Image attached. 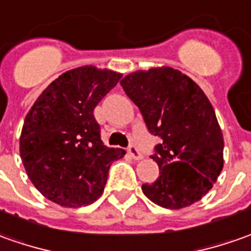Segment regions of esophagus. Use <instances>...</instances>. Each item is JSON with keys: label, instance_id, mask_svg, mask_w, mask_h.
I'll use <instances>...</instances> for the list:
<instances>
[{"label": "esophagus", "instance_id": "34e87169", "mask_svg": "<svg viewBox=\"0 0 251 251\" xmlns=\"http://www.w3.org/2000/svg\"><path fill=\"white\" fill-rule=\"evenodd\" d=\"M128 154L134 159V160H141V159H144V156H142V153L138 151V148L135 146H129L128 148Z\"/></svg>", "mask_w": 251, "mask_h": 251}]
</instances>
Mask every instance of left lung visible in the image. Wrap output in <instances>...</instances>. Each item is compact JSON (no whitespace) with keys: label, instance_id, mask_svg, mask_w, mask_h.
<instances>
[{"label":"left lung","instance_id":"left-lung-1","mask_svg":"<svg viewBox=\"0 0 251 251\" xmlns=\"http://www.w3.org/2000/svg\"><path fill=\"white\" fill-rule=\"evenodd\" d=\"M148 129L163 142L152 159L160 176L142 192L171 210L199 201L224 167V138L214 107L191 77L169 66L137 70L122 81Z\"/></svg>","mask_w":251,"mask_h":251}]
</instances>
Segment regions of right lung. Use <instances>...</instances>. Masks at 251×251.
Here are the masks:
<instances>
[{
	"mask_svg": "<svg viewBox=\"0 0 251 251\" xmlns=\"http://www.w3.org/2000/svg\"><path fill=\"white\" fill-rule=\"evenodd\" d=\"M123 77L109 69L65 72L26 114L19 151L38 192L63 207L88 206L103 193L109 169L126 154L103 145L94 109Z\"/></svg>",
	"mask_w": 251,
	"mask_h": 251,
	"instance_id": "right-lung-1",
	"label": "right lung"
}]
</instances>
